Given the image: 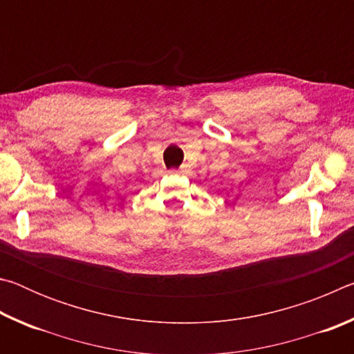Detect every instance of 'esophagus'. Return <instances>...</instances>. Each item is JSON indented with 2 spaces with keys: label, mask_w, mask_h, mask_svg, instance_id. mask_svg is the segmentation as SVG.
<instances>
[{
  "label": "esophagus",
  "mask_w": 354,
  "mask_h": 354,
  "mask_svg": "<svg viewBox=\"0 0 354 354\" xmlns=\"http://www.w3.org/2000/svg\"><path fill=\"white\" fill-rule=\"evenodd\" d=\"M184 170H185V165H183L179 170H171V173H184Z\"/></svg>",
  "instance_id": "34e87169"
}]
</instances>
